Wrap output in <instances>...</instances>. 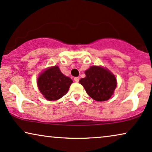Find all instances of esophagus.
Listing matches in <instances>:
<instances>
[{"label": "esophagus", "mask_w": 152, "mask_h": 152, "mask_svg": "<svg viewBox=\"0 0 152 152\" xmlns=\"http://www.w3.org/2000/svg\"><path fill=\"white\" fill-rule=\"evenodd\" d=\"M74 80L75 81V82H78L79 81H80V77H76L74 78Z\"/></svg>", "instance_id": "34e87169"}]
</instances>
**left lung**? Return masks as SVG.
<instances>
[{"mask_svg":"<svg viewBox=\"0 0 152 152\" xmlns=\"http://www.w3.org/2000/svg\"><path fill=\"white\" fill-rule=\"evenodd\" d=\"M86 77L81 79L80 84L84 86L87 94L96 101L108 100L117 86L114 75L102 66H93L85 71Z\"/></svg>","mask_w":152,"mask_h":152,"instance_id":"8db88e82","label":"left lung"}]
</instances>
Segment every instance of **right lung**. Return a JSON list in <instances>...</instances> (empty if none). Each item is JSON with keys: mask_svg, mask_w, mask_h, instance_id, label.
<instances>
[{"mask_svg": "<svg viewBox=\"0 0 152 152\" xmlns=\"http://www.w3.org/2000/svg\"><path fill=\"white\" fill-rule=\"evenodd\" d=\"M72 80L60 71L59 66L47 68L37 79V86L48 100H57L68 91Z\"/></svg>", "mask_w": 152, "mask_h": 152, "instance_id": "add662e5", "label": "right lung"}]
</instances>
